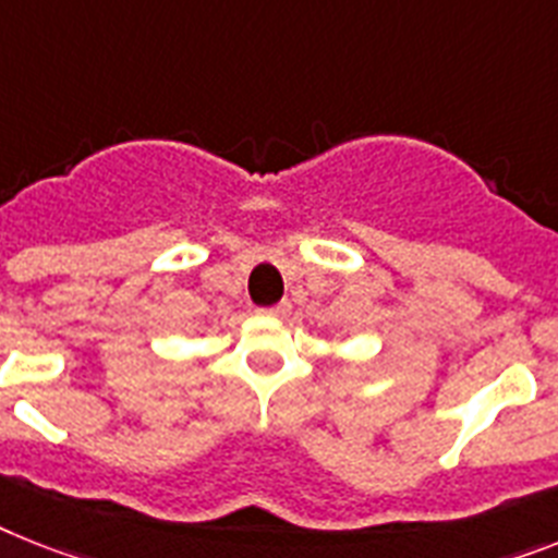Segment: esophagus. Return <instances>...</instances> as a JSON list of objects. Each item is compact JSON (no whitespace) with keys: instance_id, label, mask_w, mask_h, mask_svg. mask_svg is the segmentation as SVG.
Here are the masks:
<instances>
[{"instance_id":"1","label":"esophagus","mask_w":558,"mask_h":558,"mask_svg":"<svg viewBox=\"0 0 558 558\" xmlns=\"http://www.w3.org/2000/svg\"><path fill=\"white\" fill-rule=\"evenodd\" d=\"M265 316H274V319H284L290 316V302H279V305H270V307H262Z\"/></svg>"}]
</instances>
